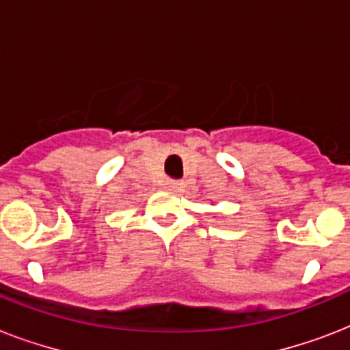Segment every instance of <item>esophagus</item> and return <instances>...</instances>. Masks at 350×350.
<instances>
[{"mask_svg": "<svg viewBox=\"0 0 350 350\" xmlns=\"http://www.w3.org/2000/svg\"><path fill=\"white\" fill-rule=\"evenodd\" d=\"M165 185H167V189H169V191H178V189H181V181L167 180L165 181Z\"/></svg>", "mask_w": 350, "mask_h": 350, "instance_id": "1", "label": "esophagus"}]
</instances>
